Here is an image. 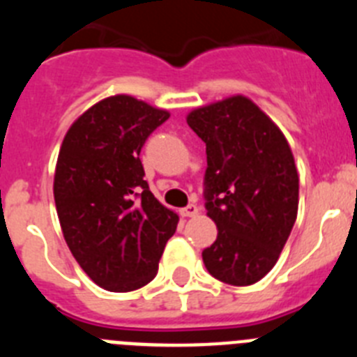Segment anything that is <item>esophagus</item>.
Masks as SVG:
<instances>
[{
    "label": "esophagus",
    "mask_w": 357,
    "mask_h": 357,
    "mask_svg": "<svg viewBox=\"0 0 357 357\" xmlns=\"http://www.w3.org/2000/svg\"><path fill=\"white\" fill-rule=\"evenodd\" d=\"M181 213H182V216L191 218V216H195V214H198V206H195V204H189V206L184 207Z\"/></svg>",
    "instance_id": "obj_1"
}]
</instances>
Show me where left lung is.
Wrapping results in <instances>:
<instances>
[{
  "label": "left lung",
  "mask_w": 357,
  "mask_h": 357,
  "mask_svg": "<svg viewBox=\"0 0 357 357\" xmlns=\"http://www.w3.org/2000/svg\"><path fill=\"white\" fill-rule=\"evenodd\" d=\"M188 125L206 143L204 198L216 241L202 252L213 277L248 286L279 259L296 220L298 173L275 123L245 96L200 107Z\"/></svg>",
  "instance_id": "1"
}]
</instances>
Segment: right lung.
<instances>
[{
	"label": "right lung",
	"mask_w": 357,
	"mask_h": 357,
	"mask_svg": "<svg viewBox=\"0 0 357 357\" xmlns=\"http://www.w3.org/2000/svg\"><path fill=\"white\" fill-rule=\"evenodd\" d=\"M168 118L118 94L84 112L61 146L53 195L64 239L82 270L109 291L148 284L175 234L178 216L151 195L139 159Z\"/></svg>",
	"instance_id": "add662e5"
}]
</instances>
